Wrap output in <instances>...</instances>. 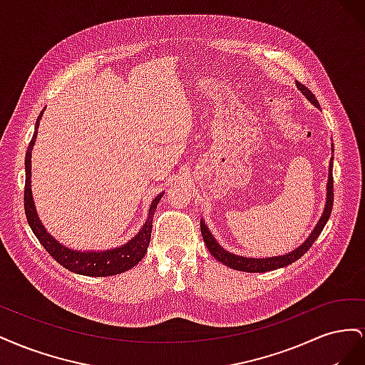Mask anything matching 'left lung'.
<instances>
[{
    "label": "left lung",
    "mask_w": 365,
    "mask_h": 365,
    "mask_svg": "<svg viewBox=\"0 0 365 365\" xmlns=\"http://www.w3.org/2000/svg\"><path fill=\"white\" fill-rule=\"evenodd\" d=\"M298 90H300L306 97L307 101L314 103L317 108H319L315 96L312 94L311 90L302 83L297 82ZM332 152H334V146H332ZM334 160V158H332ZM332 163L330 161L329 165V181H327V200H326V207L322 219L317 224V227L314 228V231L311 233V236L307 237V240L304 242L303 245L298 247L297 250L291 251L289 254H284V256H277V257H268V259H251V257H242V256H236V254H231L228 251H225L222 247H220L217 242L215 240V237L210 233L207 225L204 224V220H201V233H202V239L204 244L207 245L210 254H213V257L216 260H219L225 267L231 268V269H237V271H244V272H268L272 269H279L283 267H288V264L294 263L295 260L300 259L303 254L312 247L314 242L317 240V237L322 233L326 222L330 217V213H332V207H334V175H332Z\"/></svg>",
    "instance_id": "obj_1"
}]
</instances>
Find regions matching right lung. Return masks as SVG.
Here are the masks:
<instances>
[{
    "instance_id": "add662e5",
    "label": "right lung",
    "mask_w": 365,
    "mask_h": 365,
    "mask_svg": "<svg viewBox=\"0 0 365 365\" xmlns=\"http://www.w3.org/2000/svg\"><path fill=\"white\" fill-rule=\"evenodd\" d=\"M43 114H39L36 120V132L33 134V138L29 145L27 153H26V187H24V210L27 216V222L31 228L33 233L41 242V245L47 250L50 256L61 263L63 268H67L71 272L81 274V275H90V277H108V275L121 274L130 268H134L135 264L145 257L148 251L149 242H150V233H152V219L155 215L157 205L163 197V193H160L155 200L152 201L149 208L148 220L143 225V228L138 231V235L130 239L126 245L108 250V251H98V252H82V251H73L67 247L58 244L56 239H53L36 215L35 204H33V196L30 189V178H31V149L35 146L36 134L39 128V120Z\"/></svg>"
}]
</instances>
